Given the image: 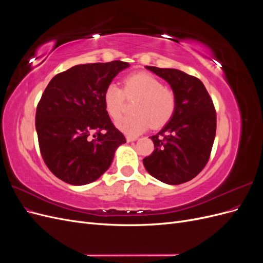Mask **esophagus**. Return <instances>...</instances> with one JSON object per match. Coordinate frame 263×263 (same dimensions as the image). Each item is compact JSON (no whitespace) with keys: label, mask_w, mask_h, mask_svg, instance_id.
Here are the masks:
<instances>
[{"label":"esophagus","mask_w":263,"mask_h":263,"mask_svg":"<svg viewBox=\"0 0 263 263\" xmlns=\"http://www.w3.org/2000/svg\"><path fill=\"white\" fill-rule=\"evenodd\" d=\"M126 139H127V141H128V142H132V141L136 140L137 137L136 136H129V135H128V136H126Z\"/></svg>","instance_id":"esophagus-1"}]
</instances>
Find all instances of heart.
Masks as SVG:
<instances>
[{
    "instance_id": "heart-1",
    "label": "heart",
    "mask_w": 263,
    "mask_h": 263,
    "mask_svg": "<svg viewBox=\"0 0 263 263\" xmlns=\"http://www.w3.org/2000/svg\"><path fill=\"white\" fill-rule=\"evenodd\" d=\"M127 99H137L133 110L136 114L118 118L116 126L128 135H138L149 126L160 128L169 123L177 109V95L155 76L137 72L127 76L123 89L110 82L103 93L106 112L113 118L123 113Z\"/></svg>"
}]
</instances>
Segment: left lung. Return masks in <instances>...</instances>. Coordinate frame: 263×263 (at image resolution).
<instances>
[{
    "label": "left lung",
    "mask_w": 263,
    "mask_h": 263,
    "mask_svg": "<svg viewBox=\"0 0 263 263\" xmlns=\"http://www.w3.org/2000/svg\"><path fill=\"white\" fill-rule=\"evenodd\" d=\"M168 82L177 95V109L155 136V150L144 158L146 170L166 184L195 178L209 162L216 135V110L200 79L177 69L146 67Z\"/></svg>",
    "instance_id": "1"
}]
</instances>
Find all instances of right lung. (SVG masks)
<instances>
[{"mask_svg": "<svg viewBox=\"0 0 263 263\" xmlns=\"http://www.w3.org/2000/svg\"><path fill=\"white\" fill-rule=\"evenodd\" d=\"M128 62L78 65L54 76L36 109V130L46 165L72 185L98 180L126 139L110 121L103 93Z\"/></svg>", "mask_w": 263, "mask_h": 263, "instance_id": "right-lung-1", "label": "right lung"}]
</instances>
